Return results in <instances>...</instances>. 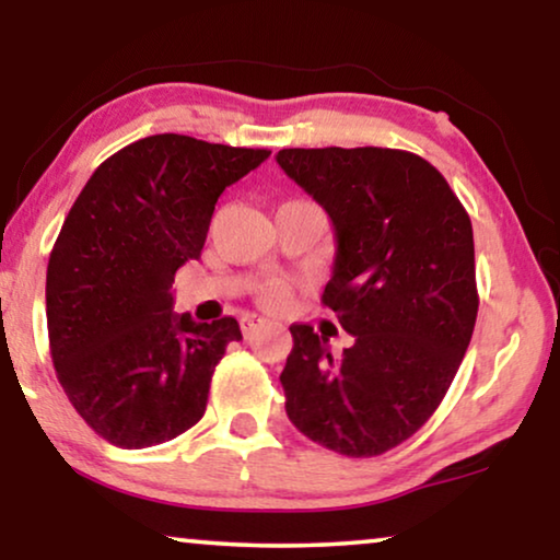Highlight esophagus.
<instances>
[{
  "mask_svg": "<svg viewBox=\"0 0 560 560\" xmlns=\"http://www.w3.org/2000/svg\"><path fill=\"white\" fill-rule=\"evenodd\" d=\"M262 324H265V318L247 316V318H242V331H244V334H252V331H255V328H259Z\"/></svg>",
  "mask_w": 560,
  "mask_h": 560,
  "instance_id": "1",
  "label": "esophagus"
}]
</instances>
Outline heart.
<instances>
[{
	"label": "heart",
	"instance_id": "obj_1",
	"mask_svg": "<svg viewBox=\"0 0 560 560\" xmlns=\"http://www.w3.org/2000/svg\"><path fill=\"white\" fill-rule=\"evenodd\" d=\"M288 295H290L288 288L282 285V282H272V285L265 288L262 301H265L267 305H272V308H280V305L288 303Z\"/></svg>",
	"mask_w": 560,
	"mask_h": 560
}]
</instances>
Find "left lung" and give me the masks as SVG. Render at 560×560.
<instances>
[{"label": "left lung", "instance_id": "8db88e82", "mask_svg": "<svg viewBox=\"0 0 560 560\" xmlns=\"http://www.w3.org/2000/svg\"><path fill=\"white\" fill-rule=\"evenodd\" d=\"M278 165L334 221V275L320 301L354 336L336 357L313 326H290L285 412L336 454L380 456L433 416L471 341V219L446 178L405 150L290 148Z\"/></svg>", "mask_w": 560, "mask_h": 560}]
</instances>
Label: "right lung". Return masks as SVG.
I'll use <instances>...</instances> for the list:
<instances>
[{"label":"right lung","instance_id":"obj_1","mask_svg":"<svg viewBox=\"0 0 560 560\" xmlns=\"http://www.w3.org/2000/svg\"><path fill=\"white\" fill-rule=\"evenodd\" d=\"M267 158L152 135L106 158L68 211L45 280L50 357L75 412L114 446H158L203 418L242 331L232 316H175L171 288L201 257L224 188Z\"/></svg>","mask_w":560,"mask_h":560}]
</instances>
